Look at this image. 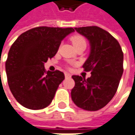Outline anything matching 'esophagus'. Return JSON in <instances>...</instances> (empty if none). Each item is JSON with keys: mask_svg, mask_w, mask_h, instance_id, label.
Wrapping results in <instances>:
<instances>
[{"mask_svg": "<svg viewBox=\"0 0 135 135\" xmlns=\"http://www.w3.org/2000/svg\"><path fill=\"white\" fill-rule=\"evenodd\" d=\"M64 75H65V78H70V77H71V75L68 74V73H65Z\"/></svg>", "mask_w": 135, "mask_h": 135, "instance_id": "34e87169", "label": "esophagus"}]
</instances>
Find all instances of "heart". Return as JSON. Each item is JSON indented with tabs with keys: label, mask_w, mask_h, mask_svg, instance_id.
<instances>
[{
	"label": "heart",
	"mask_w": 135,
	"mask_h": 135,
	"mask_svg": "<svg viewBox=\"0 0 135 135\" xmlns=\"http://www.w3.org/2000/svg\"><path fill=\"white\" fill-rule=\"evenodd\" d=\"M71 40L75 47H77L81 45H86L85 38L81 35H74L71 37Z\"/></svg>",
	"instance_id": "b5f03b06"
}]
</instances>
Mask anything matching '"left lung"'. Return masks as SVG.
I'll return each mask as SVG.
<instances>
[{
    "label": "left lung",
    "instance_id": "obj_1",
    "mask_svg": "<svg viewBox=\"0 0 135 135\" xmlns=\"http://www.w3.org/2000/svg\"><path fill=\"white\" fill-rule=\"evenodd\" d=\"M75 30L90 41V55L83 68L91 71V76L86 79L72 75L75 85L71 90V99L82 109L98 111L112 99L117 90L123 72V53L118 41L98 27Z\"/></svg>",
    "mask_w": 135,
    "mask_h": 135
}]
</instances>
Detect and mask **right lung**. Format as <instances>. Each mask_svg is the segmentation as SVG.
Listing matches in <instances>:
<instances>
[{
    "label": "right lung",
    "mask_w": 135,
    "mask_h": 135,
    "mask_svg": "<svg viewBox=\"0 0 135 135\" xmlns=\"http://www.w3.org/2000/svg\"><path fill=\"white\" fill-rule=\"evenodd\" d=\"M71 27H38L20 34L11 46L5 63L10 90L21 105L37 110L52 102L64 75L46 71L44 64L53 57Z\"/></svg>",
    "instance_id": "obj_1"
}]
</instances>
